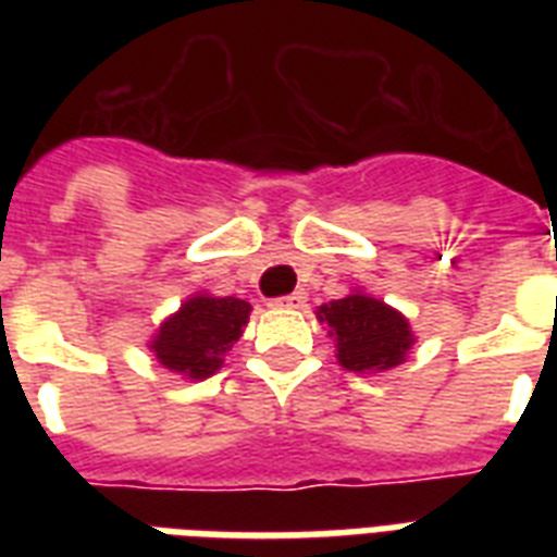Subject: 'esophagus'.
<instances>
[{
  "instance_id": "1",
  "label": "esophagus",
  "mask_w": 557,
  "mask_h": 557,
  "mask_svg": "<svg viewBox=\"0 0 557 557\" xmlns=\"http://www.w3.org/2000/svg\"><path fill=\"white\" fill-rule=\"evenodd\" d=\"M271 306H277V309H304L306 306V292L304 288H297L292 295H283V297H274Z\"/></svg>"
}]
</instances>
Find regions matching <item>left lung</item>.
<instances>
[{
  "instance_id": "left-lung-1",
  "label": "left lung",
  "mask_w": 557,
  "mask_h": 557,
  "mask_svg": "<svg viewBox=\"0 0 557 557\" xmlns=\"http://www.w3.org/2000/svg\"><path fill=\"white\" fill-rule=\"evenodd\" d=\"M318 318L332 326L341 367L352 372H381L401 364L413 344L405 318L375 297L349 295L332 300L318 309Z\"/></svg>"
}]
</instances>
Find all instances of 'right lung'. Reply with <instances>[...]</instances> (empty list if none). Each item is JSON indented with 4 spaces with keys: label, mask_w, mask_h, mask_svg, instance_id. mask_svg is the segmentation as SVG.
Segmentation results:
<instances>
[{
    "label": "right lung",
    "mask_w": 557,
    "mask_h": 557,
    "mask_svg": "<svg viewBox=\"0 0 557 557\" xmlns=\"http://www.w3.org/2000/svg\"><path fill=\"white\" fill-rule=\"evenodd\" d=\"M251 306L239 297H190L159 330L150 347L161 364L187 379H208L222 367L248 323Z\"/></svg>",
    "instance_id": "obj_1"
}]
</instances>
